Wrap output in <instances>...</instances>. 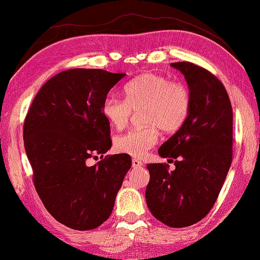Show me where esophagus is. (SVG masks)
Instances as JSON below:
<instances>
[{
    "mask_svg": "<svg viewBox=\"0 0 260 260\" xmlns=\"http://www.w3.org/2000/svg\"><path fill=\"white\" fill-rule=\"evenodd\" d=\"M132 166H133L134 168H139V167H142L143 164L140 160H138V158H133V160H132Z\"/></svg>",
    "mask_w": 260,
    "mask_h": 260,
    "instance_id": "34e87169",
    "label": "esophagus"
}]
</instances>
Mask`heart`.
Listing matches in <instances>:
<instances>
[{
	"mask_svg": "<svg viewBox=\"0 0 260 260\" xmlns=\"http://www.w3.org/2000/svg\"><path fill=\"white\" fill-rule=\"evenodd\" d=\"M123 98L114 94L105 96L102 113L112 126L121 129L128 123L133 111L142 110L143 126L126 132L114 140L119 153L134 157L145 156L156 145L160 128L167 133L181 129L191 110L189 88L161 73L147 72L129 81L123 87Z\"/></svg>",
	"mask_w": 260,
	"mask_h": 260,
	"instance_id": "b5f03b06",
	"label": "heart"
}]
</instances>
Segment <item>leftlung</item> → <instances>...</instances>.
Instances as JSON below:
<instances>
[{
    "label": "left lung",
    "instance_id": "8db88e82",
    "mask_svg": "<svg viewBox=\"0 0 260 260\" xmlns=\"http://www.w3.org/2000/svg\"><path fill=\"white\" fill-rule=\"evenodd\" d=\"M184 75L191 95L187 122L160 148L162 157L149 164L146 202L155 218L170 228L192 225L209 214L232 162V107L218 78L190 61L170 64ZM173 161V160H172Z\"/></svg>",
    "mask_w": 260,
    "mask_h": 260
}]
</instances>
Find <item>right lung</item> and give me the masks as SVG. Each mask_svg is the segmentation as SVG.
<instances>
[{
  "label": "right lung",
  "mask_w": 260,
  "mask_h": 260,
  "mask_svg": "<svg viewBox=\"0 0 260 260\" xmlns=\"http://www.w3.org/2000/svg\"><path fill=\"white\" fill-rule=\"evenodd\" d=\"M126 73L71 69L41 87L23 127L24 148L38 196L53 218L71 229L98 228L110 217L132 166L128 154H105L112 146L103 100ZM100 154L94 166L87 160Z\"/></svg>",
  "instance_id": "add662e5"
}]
</instances>
